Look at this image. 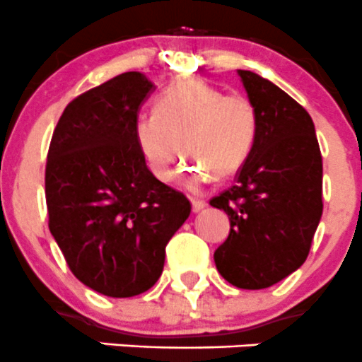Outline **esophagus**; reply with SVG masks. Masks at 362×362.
Here are the masks:
<instances>
[{
    "label": "esophagus",
    "instance_id": "34e87169",
    "mask_svg": "<svg viewBox=\"0 0 362 362\" xmlns=\"http://www.w3.org/2000/svg\"><path fill=\"white\" fill-rule=\"evenodd\" d=\"M206 202H203V199H192V211L194 214H198V211H202L203 208H206Z\"/></svg>",
    "mask_w": 362,
    "mask_h": 362
}]
</instances>
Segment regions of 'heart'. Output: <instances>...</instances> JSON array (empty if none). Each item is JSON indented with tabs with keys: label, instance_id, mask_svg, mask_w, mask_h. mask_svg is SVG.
<instances>
[{
	"label": "heart",
	"instance_id": "1",
	"mask_svg": "<svg viewBox=\"0 0 362 362\" xmlns=\"http://www.w3.org/2000/svg\"><path fill=\"white\" fill-rule=\"evenodd\" d=\"M255 133L257 112L249 98L224 94L202 80H184L168 89L158 112L140 113L134 122L138 148L159 180L173 177L185 151L196 158L185 168L187 189L202 187L214 171L238 170L254 147Z\"/></svg>",
	"mask_w": 362,
	"mask_h": 362
}]
</instances>
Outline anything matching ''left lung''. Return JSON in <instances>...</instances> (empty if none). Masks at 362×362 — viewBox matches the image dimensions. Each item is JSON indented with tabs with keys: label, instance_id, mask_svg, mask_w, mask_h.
<instances>
[{
	"label": "left lung",
	"instance_id": "1",
	"mask_svg": "<svg viewBox=\"0 0 362 362\" xmlns=\"http://www.w3.org/2000/svg\"><path fill=\"white\" fill-rule=\"evenodd\" d=\"M257 133L236 184L210 204L229 217L214 259L238 289H266L301 268L322 217V156L308 112L279 86L238 69Z\"/></svg>",
	"mask_w": 362,
	"mask_h": 362
}]
</instances>
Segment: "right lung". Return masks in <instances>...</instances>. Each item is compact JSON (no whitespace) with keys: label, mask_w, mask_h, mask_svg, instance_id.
<instances>
[{"label":"right lung","mask_w":362,"mask_h":362,"mask_svg":"<svg viewBox=\"0 0 362 362\" xmlns=\"http://www.w3.org/2000/svg\"><path fill=\"white\" fill-rule=\"evenodd\" d=\"M154 90L144 73L126 71L75 98L47 158L50 233L73 275L110 298L158 282L164 249L191 214L189 199L152 175L134 138Z\"/></svg>","instance_id":"right-lung-1"}]
</instances>
